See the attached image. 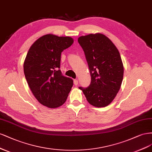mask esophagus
Wrapping results in <instances>:
<instances>
[{
  "mask_svg": "<svg viewBox=\"0 0 152 152\" xmlns=\"http://www.w3.org/2000/svg\"><path fill=\"white\" fill-rule=\"evenodd\" d=\"M78 84V81L77 80H74V85H77Z\"/></svg>",
  "mask_w": 152,
  "mask_h": 152,
  "instance_id": "obj_1",
  "label": "esophagus"
}]
</instances>
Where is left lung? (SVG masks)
Masks as SVG:
<instances>
[{
  "label": "left lung",
  "instance_id": "left-lung-1",
  "mask_svg": "<svg viewBox=\"0 0 152 152\" xmlns=\"http://www.w3.org/2000/svg\"><path fill=\"white\" fill-rule=\"evenodd\" d=\"M88 64L91 81L86 88L80 87L91 105L104 107L113 101L123 80L124 66L119 52L104 34L78 38Z\"/></svg>",
  "mask_w": 152,
  "mask_h": 152
}]
</instances>
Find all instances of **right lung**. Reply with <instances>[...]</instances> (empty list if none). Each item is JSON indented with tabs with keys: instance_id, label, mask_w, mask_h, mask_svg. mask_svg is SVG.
<instances>
[{
	"instance_id": "1",
	"label": "right lung",
	"mask_w": 152,
	"mask_h": 152,
	"mask_svg": "<svg viewBox=\"0 0 152 152\" xmlns=\"http://www.w3.org/2000/svg\"><path fill=\"white\" fill-rule=\"evenodd\" d=\"M74 42L69 37L45 35L34 42L24 62V73L37 100L44 106L55 109L64 104L73 85L70 77L62 76V52Z\"/></svg>"
}]
</instances>
